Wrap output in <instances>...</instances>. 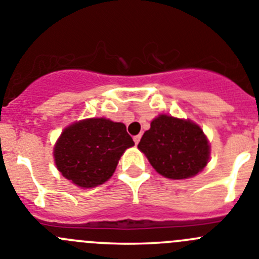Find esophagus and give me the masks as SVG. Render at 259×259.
Returning a JSON list of instances; mask_svg holds the SVG:
<instances>
[{
	"mask_svg": "<svg viewBox=\"0 0 259 259\" xmlns=\"http://www.w3.org/2000/svg\"><path fill=\"white\" fill-rule=\"evenodd\" d=\"M141 138H142V135H141V134L135 135V137H134V142H135V144H138V143H139V142H141Z\"/></svg>",
	"mask_w": 259,
	"mask_h": 259,
	"instance_id": "1",
	"label": "esophagus"
}]
</instances>
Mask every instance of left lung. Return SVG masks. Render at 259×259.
I'll use <instances>...</instances> for the list:
<instances>
[{"label": "left lung", "instance_id": "left-lung-1", "mask_svg": "<svg viewBox=\"0 0 259 259\" xmlns=\"http://www.w3.org/2000/svg\"><path fill=\"white\" fill-rule=\"evenodd\" d=\"M154 170L168 179H188L204 168L209 144L202 129L192 121L159 115L138 144Z\"/></svg>", "mask_w": 259, "mask_h": 259}]
</instances>
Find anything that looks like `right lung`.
Masks as SVG:
<instances>
[{"instance_id":"add662e5","label":"right lung","mask_w":259,"mask_h":259,"mask_svg":"<svg viewBox=\"0 0 259 259\" xmlns=\"http://www.w3.org/2000/svg\"><path fill=\"white\" fill-rule=\"evenodd\" d=\"M133 146L122 122L88 118L64 130L53 154L62 176L78 187L93 188L112 176L121 154Z\"/></svg>"}]
</instances>
